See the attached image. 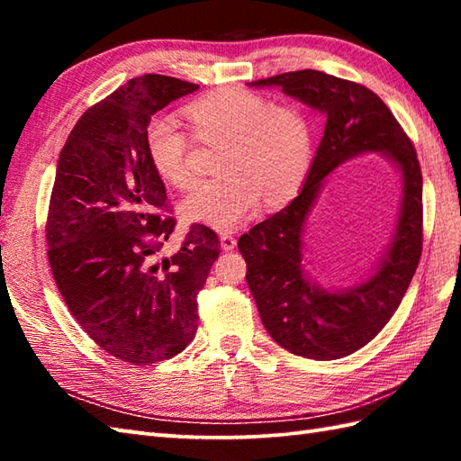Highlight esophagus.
<instances>
[{"instance_id": "34e87169", "label": "esophagus", "mask_w": 461, "mask_h": 461, "mask_svg": "<svg viewBox=\"0 0 461 461\" xmlns=\"http://www.w3.org/2000/svg\"><path fill=\"white\" fill-rule=\"evenodd\" d=\"M220 243H221V249L223 251H231L233 248H236V238L231 236V233H221L220 236Z\"/></svg>"}]
</instances>
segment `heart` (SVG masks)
I'll return each mask as SVG.
<instances>
[{
  "label": "heart",
  "instance_id": "1",
  "mask_svg": "<svg viewBox=\"0 0 461 461\" xmlns=\"http://www.w3.org/2000/svg\"><path fill=\"white\" fill-rule=\"evenodd\" d=\"M190 132L203 146H221L215 172L223 178L185 195L184 220L231 231L259 202L277 208L297 194L312 160V129L297 106L273 104L248 89H218L184 109ZM144 146L154 172L184 190L194 180L190 136L164 119L150 121Z\"/></svg>",
  "mask_w": 461,
  "mask_h": 461
}]
</instances>
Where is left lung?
<instances>
[{
    "label": "left lung",
    "mask_w": 461,
    "mask_h": 461,
    "mask_svg": "<svg viewBox=\"0 0 461 461\" xmlns=\"http://www.w3.org/2000/svg\"><path fill=\"white\" fill-rule=\"evenodd\" d=\"M249 85L281 86L327 119L301 194L238 241L261 322L279 347L297 357L335 360L352 355L394 315L422 256V170L412 140L380 96L358 83L305 68ZM366 151H380L403 176L395 238L366 282L340 292L322 290L302 267L304 223L326 176Z\"/></svg>",
    "instance_id": "obj_1"
}]
</instances>
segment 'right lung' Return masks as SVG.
Instances as JSON below:
<instances>
[{"instance_id":"obj_1","label":"right lung","mask_w":461,"mask_h":461,"mask_svg":"<svg viewBox=\"0 0 461 461\" xmlns=\"http://www.w3.org/2000/svg\"><path fill=\"white\" fill-rule=\"evenodd\" d=\"M198 85L144 75L86 111L59 154L47 246L59 293L81 329L131 365L172 358L198 330V293L220 256L194 223L170 258L176 228L144 146L150 116Z\"/></svg>"}]
</instances>
